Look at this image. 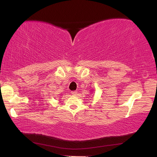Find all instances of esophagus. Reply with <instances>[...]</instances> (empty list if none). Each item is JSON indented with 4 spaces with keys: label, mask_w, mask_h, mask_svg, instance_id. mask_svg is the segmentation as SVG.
I'll list each match as a JSON object with an SVG mask.
<instances>
[{
    "label": "esophagus",
    "mask_w": 157,
    "mask_h": 157,
    "mask_svg": "<svg viewBox=\"0 0 157 157\" xmlns=\"http://www.w3.org/2000/svg\"><path fill=\"white\" fill-rule=\"evenodd\" d=\"M71 94L72 95H76L77 94H78V92H77V91H71Z\"/></svg>",
    "instance_id": "1"
}]
</instances>
